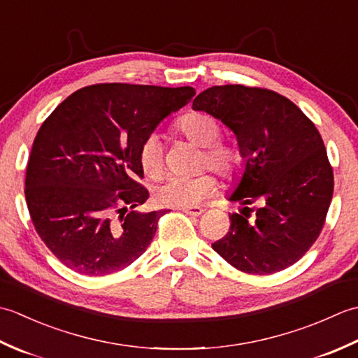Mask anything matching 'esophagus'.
I'll return each instance as SVG.
<instances>
[{"instance_id":"1","label":"esophagus","mask_w":358,"mask_h":358,"mask_svg":"<svg viewBox=\"0 0 358 358\" xmlns=\"http://www.w3.org/2000/svg\"><path fill=\"white\" fill-rule=\"evenodd\" d=\"M183 212L185 214H187V215H192V217H200L203 212H204V209H201V208H185L183 209Z\"/></svg>"}]
</instances>
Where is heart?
Returning <instances> with one entry per match:
<instances>
[{
    "label": "heart",
    "instance_id": "obj_1",
    "mask_svg": "<svg viewBox=\"0 0 358 358\" xmlns=\"http://www.w3.org/2000/svg\"><path fill=\"white\" fill-rule=\"evenodd\" d=\"M175 131L186 140L203 148L201 166L218 173L222 178L238 177L245 166L243 149L232 141L220 140L222 124L218 120L203 112H187L175 123ZM138 159L143 172L150 178H158L163 172V149L157 135H149L141 143ZM215 178L210 173L194 178L171 177L155 189V201L164 208H195L215 192Z\"/></svg>",
    "mask_w": 358,
    "mask_h": 358
}]
</instances>
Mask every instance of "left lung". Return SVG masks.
I'll return each mask as SVG.
<instances>
[{
	"instance_id": "left-lung-1",
	"label": "left lung",
	"mask_w": 358,
	"mask_h": 358,
	"mask_svg": "<svg viewBox=\"0 0 358 358\" xmlns=\"http://www.w3.org/2000/svg\"><path fill=\"white\" fill-rule=\"evenodd\" d=\"M192 108L222 120L245 154L229 196L245 208L229 215V231L212 248L255 275L292 266L318 238L332 200L334 172L320 132L291 100L263 87H209Z\"/></svg>"
}]
</instances>
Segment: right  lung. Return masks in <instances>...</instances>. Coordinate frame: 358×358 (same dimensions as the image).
Wrapping results in <instances>:
<instances>
[{"label":"right lung","mask_w":358,"mask_h":358,"mask_svg":"<svg viewBox=\"0 0 358 358\" xmlns=\"http://www.w3.org/2000/svg\"><path fill=\"white\" fill-rule=\"evenodd\" d=\"M194 87L104 83L69 95L38 131L26 171L35 231L67 268L89 277L132 264L166 210H135L141 143L192 100Z\"/></svg>","instance_id":"1"}]
</instances>
